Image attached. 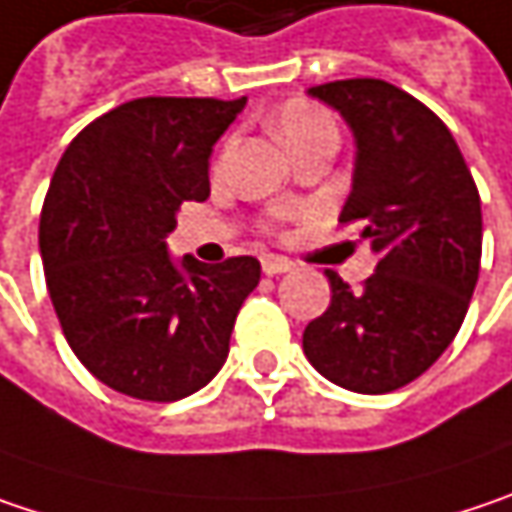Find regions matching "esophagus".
Returning <instances> with one entry per match:
<instances>
[{
  "mask_svg": "<svg viewBox=\"0 0 512 512\" xmlns=\"http://www.w3.org/2000/svg\"><path fill=\"white\" fill-rule=\"evenodd\" d=\"M262 271H265V276H279L285 274V271H291V262L288 259H276V256H265L262 259Z\"/></svg>",
  "mask_w": 512,
  "mask_h": 512,
  "instance_id": "34e87169",
  "label": "esophagus"
}]
</instances>
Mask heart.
<instances>
[{
    "label": "heart",
    "mask_w": 512,
    "mask_h": 512,
    "mask_svg": "<svg viewBox=\"0 0 512 512\" xmlns=\"http://www.w3.org/2000/svg\"><path fill=\"white\" fill-rule=\"evenodd\" d=\"M274 128L279 133V139L294 151L297 145L309 142L320 133H338L335 119L329 116V110H323L320 104H314L309 98H291L279 107V113L274 116ZM291 218V209H276L274 215L265 221V227L276 233L279 224Z\"/></svg>",
    "instance_id": "1"
}]
</instances>
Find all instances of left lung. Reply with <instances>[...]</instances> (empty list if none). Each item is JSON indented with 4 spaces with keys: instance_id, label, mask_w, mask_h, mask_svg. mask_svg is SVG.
<instances>
[{
    "instance_id": "1",
    "label": "left lung",
    "mask_w": 512,
    "mask_h": 512,
    "mask_svg": "<svg viewBox=\"0 0 512 512\" xmlns=\"http://www.w3.org/2000/svg\"><path fill=\"white\" fill-rule=\"evenodd\" d=\"M355 133L358 157L341 224L379 253L352 291L326 271L332 303L303 332L317 373L355 393H390L455 341L481 271V198L452 130L379 78L311 87Z\"/></svg>"
}]
</instances>
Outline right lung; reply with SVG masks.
<instances>
[{"mask_svg":"<svg viewBox=\"0 0 512 512\" xmlns=\"http://www.w3.org/2000/svg\"><path fill=\"white\" fill-rule=\"evenodd\" d=\"M247 98L148 95L119 104L63 151L40 212V256L60 329L98 382L177 402L227 361L262 265H174L177 209L209 198V154Z\"/></svg>","mask_w":512,"mask_h":512,"instance_id":"right-lung-1","label":"right lung"}]
</instances>
